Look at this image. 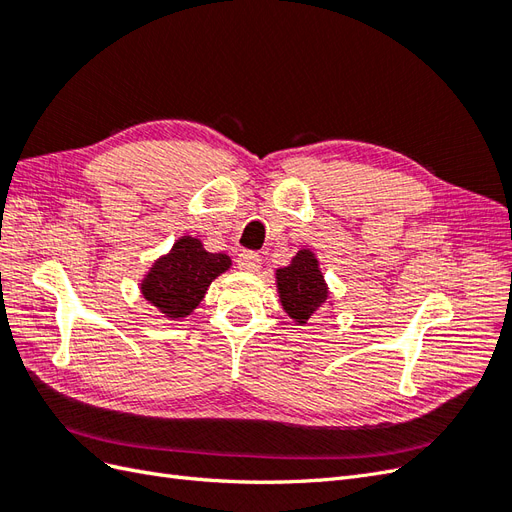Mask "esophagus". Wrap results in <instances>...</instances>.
I'll return each instance as SVG.
<instances>
[{
  "label": "esophagus",
  "instance_id": "1",
  "mask_svg": "<svg viewBox=\"0 0 512 512\" xmlns=\"http://www.w3.org/2000/svg\"><path fill=\"white\" fill-rule=\"evenodd\" d=\"M237 265L243 271H258L260 269V254H256V252H241L237 256Z\"/></svg>",
  "mask_w": 512,
  "mask_h": 512
}]
</instances>
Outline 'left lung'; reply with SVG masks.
Here are the masks:
<instances>
[{
  "label": "left lung",
  "instance_id": "obj_1",
  "mask_svg": "<svg viewBox=\"0 0 512 512\" xmlns=\"http://www.w3.org/2000/svg\"><path fill=\"white\" fill-rule=\"evenodd\" d=\"M277 290L290 318L301 324L312 318L327 299V286H324L316 256L307 250L294 256L290 267L277 271Z\"/></svg>",
  "mask_w": 512,
  "mask_h": 512
}]
</instances>
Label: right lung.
<instances>
[{
  "instance_id": "1",
  "label": "right lung",
  "mask_w": 512,
  "mask_h": 512,
  "mask_svg": "<svg viewBox=\"0 0 512 512\" xmlns=\"http://www.w3.org/2000/svg\"><path fill=\"white\" fill-rule=\"evenodd\" d=\"M228 267L230 258L226 254H211L203 250L198 239L183 237L168 256L151 267L143 282V294L168 318H183L205 297L215 277Z\"/></svg>"
}]
</instances>
